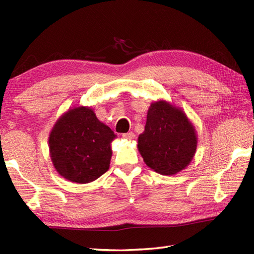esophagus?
Wrapping results in <instances>:
<instances>
[{
	"instance_id": "esophagus-1",
	"label": "esophagus",
	"mask_w": 254,
	"mask_h": 254,
	"mask_svg": "<svg viewBox=\"0 0 254 254\" xmlns=\"http://www.w3.org/2000/svg\"><path fill=\"white\" fill-rule=\"evenodd\" d=\"M122 137L126 138V139H128V141H133V139L135 138V134H134L133 132L124 133V134H122Z\"/></svg>"
}]
</instances>
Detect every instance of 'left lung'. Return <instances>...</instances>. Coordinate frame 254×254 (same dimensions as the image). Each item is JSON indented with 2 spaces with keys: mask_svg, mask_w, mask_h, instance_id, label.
Instances as JSON below:
<instances>
[{
  "mask_svg": "<svg viewBox=\"0 0 254 254\" xmlns=\"http://www.w3.org/2000/svg\"><path fill=\"white\" fill-rule=\"evenodd\" d=\"M197 147L195 127L182 108L167 100L150 104L137 149L150 169L174 176L190 165Z\"/></svg>",
  "mask_w": 254,
  "mask_h": 254,
  "instance_id": "obj_1",
  "label": "left lung"
}]
</instances>
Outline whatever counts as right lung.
I'll return each instance as SVG.
<instances>
[{"label":"right lung","instance_id":"add662e5","mask_svg":"<svg viewBox=\"0 0 254 254\" xmlns=\"http://www.w3.org/2000/svg\"><path fill=\"white\" fill-rule=\"evenodd\" d=\"M115 138L116 134L90 107L69 108L49 134L52 165L68 181L80 185L93 182L109 169Z\"/></svg>","mask_w":254,"mask_h":254}]
</instances>
